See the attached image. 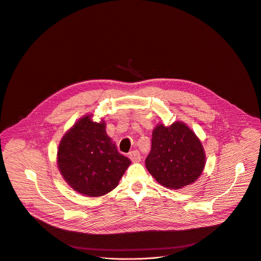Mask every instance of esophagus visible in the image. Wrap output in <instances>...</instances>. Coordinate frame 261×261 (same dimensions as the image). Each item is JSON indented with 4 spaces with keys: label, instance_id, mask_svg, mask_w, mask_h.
Masks as SVG:
<instances>
[{
    "label": "esophagus",
    "instance_id": "1",
    "mask_svg": "<svg viewBox=\"0 0 261 261\" xmlns=\"http://www.w3.org/2000/svg\"><path fill=\"white\" fill-rule=\"evenodd\" d=\"M129 158L131 159L132 162H139L141 157H140V153L138 151H132L129 153Z\"/></svg>",
    "mask_w": 261,
    "mask_h": 261
}]
</instances>
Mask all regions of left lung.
I'll list each match as a JSON object with an SVG mask.
<instances>
[{
  "mask_svg": "<svg viewBox=\"0 0 261 261\" xmlns=\"http://www.w3.org/2000/svg\"><path fill=\"white\" fill-rule=\"evenodd\" d=\"M204 164L202 144L188 126L176 122L154 129L145 166L162 186L176 190L192 184L201 174Z\"/></svg>",
  "mask_w": 261,
  "mask_h": 261,
  "instance_id": "left-lung-1",
  "label": "left lung"
}]
</instances>
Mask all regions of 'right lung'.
<instances>
[{
    "instance_id": "obj_1",
    "label": "right lung",
    "mask_w": 261,
    "mask_h": 261,
    "mask_svg": "<svg viewBox=\"0 0 261 261\" xmlns=\"http://www.w3.org/2000/svg\"><path fill=\"white\" fill-rule=\"evenodd\" d=\"M129 158L121 155L105 131V123L86 116L63 137L58 151V166L71 188L90 197L114 190Z\"/></svg>"
}]
</instances>
